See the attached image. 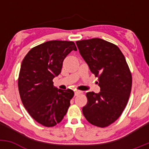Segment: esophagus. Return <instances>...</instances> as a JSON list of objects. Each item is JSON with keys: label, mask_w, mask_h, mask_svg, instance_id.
<instances>
[{"label": "esophagus", "mask_w": 149, "mask_h": 149, "mask_svg": "<svg viewBox=\"0 0 149 149\" xmlns=\"http://www.w3.org/2000/svg\"><path fill=\"white\" fill-rule=\"evenodd\" d=\"M80 94H82V92L79 91V90H76V91H75V92H74L75 96H78V95H80Z\"/></svg>", "instance_id": "34e87169"}]
</instances>
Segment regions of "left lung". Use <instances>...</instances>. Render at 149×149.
Returning a JSON list of instances; mask_svg holds the SVG:
<instances>
[{"mask_svg":"<svg viewBox=\"0 0 149 149\" xmlns=\"http://www.w3.org/2000/svg\"><path fill=\"white\" fill-rule=\"evenodd\" d=\"M80 54L98 77L100 92L86 93L83 113L90 123L106 127L122 114L130 95L132 78L127 61L117 45L101 38L76 41Z\"/></svg>","mask_w":149,"mask_h":149,"instance_id":"8db88e82","label":"left lung"}]
</instances>
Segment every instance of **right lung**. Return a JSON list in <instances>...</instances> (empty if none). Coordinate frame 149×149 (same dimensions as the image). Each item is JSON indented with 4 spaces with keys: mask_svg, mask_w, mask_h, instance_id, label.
Listing matches in <instances>:
<instances>
[{
    "mask_svg": "<svg viewBox=\"0 0 149 149\" xmlns=\"http://www.w3.org/2000/svg\"><path fill=\"white\" fill-rule=\"evenodd\" d=\"M72 50H77L73 41L50 40L31 49L22 61L18 78L20 98L29 115L45 127L62 120L74 95L70 89L58 90L52 81Z\"/></svg>",
    "mask_w": 149,
    "mask_h": 149,
    "instance_id": "right-lung-1",
    "label": "right lung"
}]
</instances>
